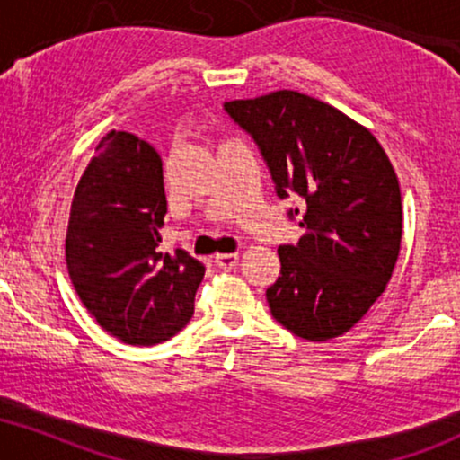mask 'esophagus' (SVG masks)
Wrapping results in <instances>:
<instances>
[{
    "label": "esophagus",
    "instance_id": "obj_1",
    "mask_svg": "<svg viewBox=\"0 0 460 460\" xmlns=\"http://www.w3.org/2000/svg\"><path fill=\"white\" fill-rule=\"evenodd\" d=\"M215 264H217L219 269H234V266L239 264V253H217V256H215Z\"/></svg>",
    "mask_w": 460,
    "mask_h": 460
}]
</instances>
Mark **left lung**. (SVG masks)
<instances>
[{"instance_id":"obj_1","label":"left lung","mask_w":460,"mask_h":460,"mask_svg":"<svg viewBox=\"0 0 460 460\" xmlns=\"http://www.w3.org/2000/svg\"><path fill=\"white\" fill-rule=\"evenodd\" d=\"M224 109L253 136L277 196L303 198L290 215L307 234L277 249L270 314L307 341L348 332L386 290L399 258L403 207L386 151L345 112L290 89Z\"/></svg>"}]
</instances>
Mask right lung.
<instances>
[{"label": "right lung", "mask_w": 460, "mask_h": 460, "mask_svg": "<svg viewBox=\"0 0 460 460\" xmlns=\"http://www.w3.org/2000/svg\"><path fill=\"white\" fill-rule=\"evenodd\" d=\"M164 215L162 157L111 129L74 191L66 262L89 314L128 345L168 341L194 315L204 266L183 249L160 252Z\"/></svg>", "instance_id": "1"}]
</instances>
